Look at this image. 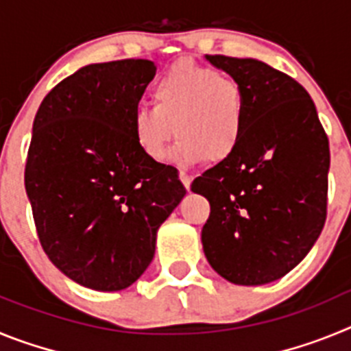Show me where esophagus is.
<instances>
[{"label": "esophagus", "mask_w": 351, "mask_h": 351, "mask_svg": "<svg viewBox=\"0 0 351 351\" xmlns=\"http://www.w3.org/2000/svg\"><path fill=\"white\" fill-rule=\"evenodd\" d=\"M179 179L182 181V184H184L186 190H190V186H191V181H193V176H191L190 172L186 169H182L181 172H179Z\"/></svg>", "instance_id": "esophagus-1"}]
</instances>
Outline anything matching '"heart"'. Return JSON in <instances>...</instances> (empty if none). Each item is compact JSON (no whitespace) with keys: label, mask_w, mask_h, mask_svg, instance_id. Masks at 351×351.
<instances>
[{"label":"heart","mask_w":351,"mask_h":351,"mask_svg":"<svg viewBox=\"0 0 351 351\" xmlns=\"http://www.w3.org/2000/svg\"><path fill=\"white\" fill-rule=\"evenodd\" d=\"M154 107L133 110L132 132L147 158L161 161L169 141L181 135L172 149V160L195 163L209 154L213 160L228 156L244 126V100L237 80L218 70L191 61L173 64L153 89Z\"/></svg>","instance_id":"obj_1"}]
</instances>
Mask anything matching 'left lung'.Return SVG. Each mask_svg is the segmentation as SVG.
Here are the masks:
<instances>
[{
    "label": "left lung",
    "mask_w": 351,
    "mask_h": 351,
    "mask_svg": "<svg viewBox=\"0 0 351 351\" xmlns=\"http://www.w3.org/2000/svg\"><path fill=\"white\" fill-rule=\"evenodd\" d=\"M206 60L241 86L244 126L234 151L191 184L210 204L204 253L230 283H272L299 265L322 234L328 138L311 96L287 73L253 58Z\"/></svg>",
    "instance_id": "obj_1"
}]
</instances>
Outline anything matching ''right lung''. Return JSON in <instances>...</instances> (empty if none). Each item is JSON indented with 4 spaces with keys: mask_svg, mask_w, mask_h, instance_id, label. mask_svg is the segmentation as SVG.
<instances>
[{
    "mask_svg": "<svg viewBox=\"0 0 351 351\" xmlns=\"http://www.w3.org/2000/svg\"><path fill=\"white\" fill-rule=\"evenodd\" d=\"M156 66L121 60L61 80L33 121L24 184L49 260L86 288L125 290L186 195L178 169L142 153L132 114Z\"/></svg>",
    "mask_w": 351,
    "mask_h": 351,
    "instance_id": "obj_1",
    "label": "right lung"
}]
</instances>
